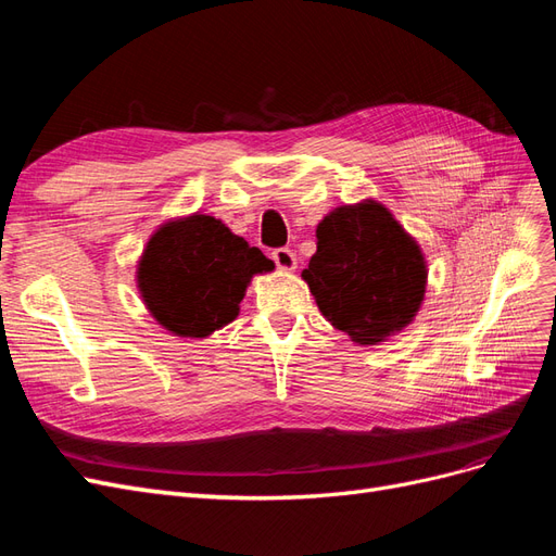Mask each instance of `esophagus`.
<instances>
[{
	"label": "esophagus",
	"instance_id": "esophagus-1",
	"mask_svg": "<svg viewBox=\"0 0 556 556\" xmlns=\"http://www.w3.org/2000/svg\"><path fill=\"white\" fill-rule=\"evenodd\" d=\"M271 257H274V262H276L280 271H294V268H296V257H294V252L290 248H276L271 252Z\"/></svg>",
	"mask_w": 556,
	"mask_h": 556
}]
</instances>
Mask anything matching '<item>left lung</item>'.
<instances>
[{
	"instance_id": "obj_1",
	"label": "left lung",
	"mask_w": 556,
	"mask_h": 556,
	"mask_svg": "<svg viewBox=\"0 0 556 556\" xmlns=\"http://www.w3.org/2000/svg\"><path fill=\"white\" fill-rule=\"evenodd\" d=\"M304 278L317 308L359 345H378L413 323L427 290L422 250L374 199L333 208L315 229Z\"/></svg>"
}]
</instances>
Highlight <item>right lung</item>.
<instances>
[{
	"mask_svg": "<svg viewBox=\"0 0 556 556\" xmlns=\"http://www.w3.org/2000/svg\"><path fill=\"white\" fill-rule=\"evenodd\" d=\"M274 271L260 248L223 220L194 213L164 223L150 237L137 268L146 308L182 339H206L239 315L255 274Z\"/></svg>",
	"mask_w": 556,
	"mask_h": 556,
	"instance_id": "add662e5",
	"label": "right lung"
}]
</instances>
